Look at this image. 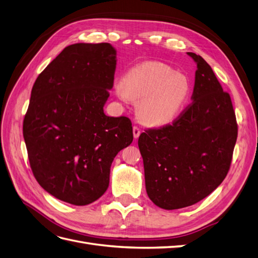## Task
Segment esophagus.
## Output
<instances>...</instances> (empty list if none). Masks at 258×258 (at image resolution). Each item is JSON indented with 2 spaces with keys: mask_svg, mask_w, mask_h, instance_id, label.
Returning a JSON list of instances; mask_svg holds the SVG:
<instances>
[{
  "mask_svg": "<svg viewBox=\"0 0 258 258\" xmlns=\"http://www.w3.org/2000/svg\"><path fill=\"white\" fill-rule=\"evenodd\" d=\"M141 135V129H140L138 126H134V137L135 139H138Z\"/></svg>",
  "mask_w": 258,
  "mask_h": 258,
  "instance_id": "34e87169",
  "label": "esophagus"
}]
</instances>
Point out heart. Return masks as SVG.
I'll use <instances>...</instances> for the list:
<instances>
[{"label": "heart", "instance_id": "heart-1", "mask_svg": "<svg viewBox=\"0 0 258 258\" xmlns=\"http://www.w3.org/2000/svg\"><path fill=\"white\" fill-rule=\"evenodd\" d=\"M115 92L122 100H139L140 119L150 126L174 121L185 108L191 92L188 77L157 61H146L129 69Z\"/></svg>", "mask_w": 258, "mask_h": 258}]
</instances>
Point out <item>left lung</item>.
Masks as SVG:
<instances>
[{"label":"left lung","instance_id":"left-lung-1","mask_svg":"<svg viewBox=\"0 0 258 258\" xmlns=\"http://www.w3.org/2000/svg\"><path fill=\"white\" fill-rule=\"evenodd\" d=\"M197 63L192 102L177 118L139 137L148 197L166 210L189 207L216 189L227 175L238 123L228 92L206 60Z\"/></svg>","mask_w":258,"mask_h":258}]
</instances>
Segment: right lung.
I'll list each match as a JSON object with an SVG mask.
<instances>
[{
	"mask_svg": "<svg viewBox=\"0 0 258 258\" xmlns=\"http://www.w3.org/2000/svg\"><path fill=\"white\" fill-rule=\"evenodd\" d=\"M116 50L108 43L70 45L37 76L23 119L33 175L68 204L86 206L110 183L111 165L134 140L131 120L110 117Z\"/></svg>",
	"mask_w": 258,
	"mask_h": 258,
	"instance_id": "add662e5",
	"label": "right lung"
}]
</instances>
